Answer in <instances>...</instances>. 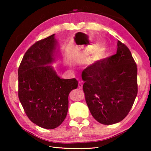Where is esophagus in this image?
Masks as SVG:
<instances>
[{
	"label": "esophagus",
	"instance_id": "34e87169",
	"mask_svg": "<svg viewBox=\"0 0 151 151\" xmlns=\"http://www.w3.org/2000/svg\"><path fill=\"white\" fill-rule=\"evenodd\" d=\"M82 86H83L82 82H78V88L79 89H82Z\"/></svg>",
	"mask_w": 151,
	"mask_h": 151
}]
</instances>
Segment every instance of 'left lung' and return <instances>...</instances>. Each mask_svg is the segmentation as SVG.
Returning <instances> with one entry per match:
<instances>
[{"label": "left lung", "mask_w": 151, "mask_h": 151, "mask_svg": "<svg viewBox=\"0 0 151 151\" xmlns=\"http://www.w3.org/2000/svg\"><path fill=\"white\" fill-rule=\"evenodd\" d=\"M137 73L132 54L120 41L116 54L83 70L86 102L95 120L113 124L124 119L137 94Z\"/></svg>", "instance_id": "1"}]
</instances>
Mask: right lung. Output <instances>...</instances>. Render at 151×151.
<instances>
[{"instance_id":"right-lung-1","label":"right lung","mask_w":151,"mask_h":151,"mask_svg":"<svg viewBox=\"0 0 151 151\" xmlns=\"http://www.w3.org/2000/svg\"><path fill=\"white\" fill-rule=\"evenodd\" d=\"M56 42L54 34L37 41L24 54L18 69V96L25 114L47 129L63 123L69 93L78 87L75 78H60L52 66H44L54 60Z\"/></svg>"}]
</instances>
